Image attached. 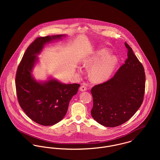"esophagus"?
I'll list each match as a JSON object with an SVG mask.
<instances>
[{
  "mask_svg": "<svg viewBox=\"0 0 160 160\" xmlns=\"http://www.w3.org/2000/svg\"><path fill=\"white\" fill-rule=\"evenodd\" d=\"M79 90H80V91L81 92L86 91L87 90V88H86V86H81L79 88Z\"/></svg>",
  "mask_w": 160,
  "mask_h": 160,
  "instance_id": "obj_1",
  "label": "esophagus"
}]
</instances>
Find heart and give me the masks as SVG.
Here are the masks:
<instances>
[{"instance_id":"1","label":"heart","mask_w":160,"mask_h":160,"mask_svg":"<svg viewBox=\"0 0 160 160\" xmlns=\"http://www.w3.org/2000/svg\"><path fill=\"white\" fill-rule=\"evenodd\" d=\"M107 48L95 52L83 62V65L91 69L89 77L93 82L99 83L107 81L112 74L118 64V59L114 55H110Z\"/></svg>"}]
</instances>
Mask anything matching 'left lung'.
Listing matches in <instances>:
<instances>
[{
    "label": "left lung",
    "mask_w": 160,
    "mask_h": 160,
    "mask_svg": "<svg viewBox=\"0 0 160 160\" xmlns=\"http://www.w3.org/2000/svg\"><path fill=\"white\" fill-rule=\"evenodd\" d=\"M128 59L114 76L95 86L92 118L99 124L116 127L128 121L141 106L144 95L145 74L143 65L126 42Z\"/></svg>",
    "instance_id": "left-lung-1"
}]
</instances>
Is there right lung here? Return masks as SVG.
Masks as SVG:
<instances>
[{
    "label": "right lung",
    "mask_w": 160,
    "mask_h": 160,
    "mask_svg": "<svg viewBox=\"0 0 160 160\" xmlns=\"http://www.w3.org/2000/svg\"><path fill=\"white\" fill-rule=\"evenodd\" d=\"M65 34L37 38L29 46L18 67L15 85L20 107L26 115L42 126H52L67 114L69 103L80 85L64 84L52 77L37 81L32 70L39 61L38 55L46 44L61 40Z\"/></svg>",
    "instance_id": "right-lung-1"
}]
</instances>
